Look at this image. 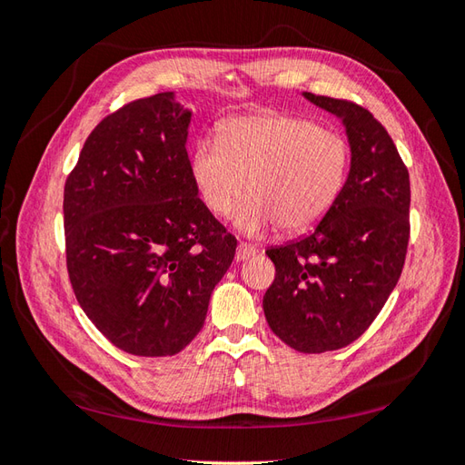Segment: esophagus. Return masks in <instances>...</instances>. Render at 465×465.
Listing matches in <instances>:
<instances>
[{
    "label": "esophagus",
    "instance_id": "1",
    "mask_svg": "<svg viewBox=\"0 0 465 465\" xmlns=\"http://www.w3.org/2000/svg\"><path fill=\"white\" fill-rule=\"evenodd\" d=\"M255 252H258V250H255V245H252L248 242H240L238 243V252H235V258H238L240 262L242 260H248V258H252Z\"/></svg>",
    "mask_w": 465,
    "mask_h": 465
}]
</instances>
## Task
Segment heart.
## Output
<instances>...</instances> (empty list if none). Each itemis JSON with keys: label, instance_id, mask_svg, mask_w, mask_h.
Instances as JSON below:
<instances>
[{"label": "heart", "instance_id": "obj_1", "mask_svg": "<svg viewBox=\"0 0 465 465\" xmlns=\"http://www.w3.org/2000/svg\"><path fill=\"white\" fill-rule=\"evenodd\" d=\"M350 165L345 137L292 115H242L227 122L217 143L202 140L190 175L205 210L225 217L248 192L235 223L245 233L278 225L312 230L338 200Z\"/></svg>", "mask_w": 465, "mask_h": 465}]
</instances>
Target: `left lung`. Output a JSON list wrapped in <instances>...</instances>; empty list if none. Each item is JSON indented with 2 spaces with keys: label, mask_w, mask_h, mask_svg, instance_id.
<instances>
[{
  "label": "left lung",
  "mask_w": 465,
  "mask_h": 465,
  "mask_svg": "<svg viewBox=\"0 0 465 465\" xmlns=\"http://www.w3.org/2000/svg\"><path fill=\"white\" fill-rule=\"evenodd\" d=\"M343 120L348 180L313 232L265 250L275 265L263 295L272 331L295 351L355 341L396 288L410 242V173L385 127L355 102L305 92Z\"/></svg>",
  "instance_id": "8db88e82"
}]
</instances>
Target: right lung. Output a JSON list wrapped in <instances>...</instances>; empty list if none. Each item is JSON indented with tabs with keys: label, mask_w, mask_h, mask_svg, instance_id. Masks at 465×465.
I'll return each instance as SVG.
<instances>
[{
	"label": "right lung",
	"mask_w": 465,
	"mask_h": 465,
	"mask_svg": "<svg viewBox=\"0 0 465 465\" xmlns=\"http://www.w3.org/2000/svg\"><path fill=\"white\" fill-rule=\"evenodd\" d=\"M190 122L172 92L125 104L87 135L64 187L75 298L115 348L143 358L200 333L238 245L197 197Z\"/></svg>",
	"instance_id": "1"
}]
</instances>
